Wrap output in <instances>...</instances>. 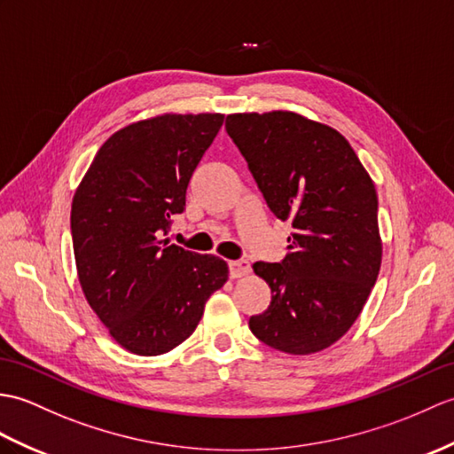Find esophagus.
<instances>
[{
	"instance_id": "obj_1",
	"label": "esophagus",
	"mask_w": 454,
	"mask_h": 454,
	"mask_svg": "<svg viewBox=\"0 0 454 454\" xmlns=\"http://www.w3.org/2000/svg\"><path fill=\"white\" fill-rule=\"evenodd\" d=\"M228 269H230V277L231 278H241L246 277L247 272L251 270V265L247 259H236V261H230L228 262Z\"/></svg>"
}]
</instances>
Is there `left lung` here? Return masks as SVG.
Returning <instances> with one entry per match:
<instances>
[{"label": "left lung", "instance_id": "obj_1", "mask_svg": "<svg viewBox=\"0 0 454 454\" xmlns=\"http://www.w3.org/2000/svg\"><path fill=\"white\" fill-rule=\"evenodd\" d=\"M226 131L267 207L294 226L286 257L253 265L272 300L249 329L286 354L325 350L362 313L381 267L372 177L339 131L298 114H231Z\"/></svg>", "mask_w": 454, "mask_h": 454}]
</instances>
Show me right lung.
Segmentation results:
<instances>
[{
  "label": "right lung",
  "mask_w": 454,
  "mask_h": 454,
  "mask_svg": "<svg viewBox=\"0 0 454 454\" xmlns=\"http://www.w3.org/2000/svg\"><path fill=\"white\" fill-rule=\"evenodd\" d=\"M223 114H166L114 133L73 197L71 238L84 296L114 340L170 352L203 317L228 265L162 239Z\"/></svg>",
  "instance_id": "add662e5"
}]
</instances>
